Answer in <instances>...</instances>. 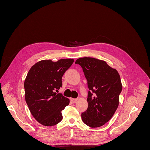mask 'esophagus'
<instances>
[{"label":"esophagus","instance_id":"obj_1","mask_svg":"<svg viewBox=\"0 0 150 150\" xmlns=\"http://www.w3.org/2000/svg\"><path fill=\"white\" fill-rule=\"evenodd\" d=\"M70 100L72 103H76L77 101H78V99H74V98H70Z\"/></svg>","mask_w":150,"mask_h":150}]
</instances>
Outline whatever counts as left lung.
Listing matches in <instances>:
<instances>
[{
    "label": "left lung",
    "mask_w": 150,
    "mask_h": 150,
    "mask_svg": "<svg viewBox=\"0 0 150 150\" xmlns=\"http://www.w3.org/2000/svg\"><path fill=\"white\" fill-rule=\"evenodd\" d=\"M76 64L83 68L88 81V108L81 114L82 120L91 128L100 127L114 115L119 105L122 90L120 76L103 60L93 57H81Z\"/></svg>",
    "instance_id": "obj_1"
}]
</instances>
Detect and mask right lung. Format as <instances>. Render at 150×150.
Masks as SVG:
<instances>
[{"label":"right lung","mask_w":150,"mask_h":150,"mask_svg":"<svg viewBox=\"0 0 150 150\" xmlns=\"http://www.w3.org/2000/svg\"><path fill=\"white\" fill-rule=\"evenodd\" d=\"M73 62L72 59L57 62L42 60L29 71L24 81L25 99L32 115L40 124L52 126L62 120L61 112L69 99L55 91L62 86V77Z\"/></svg>","instance_id":"add662e5"}]
</instances>
